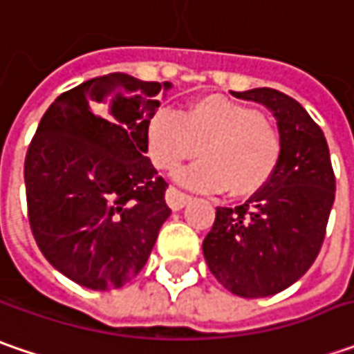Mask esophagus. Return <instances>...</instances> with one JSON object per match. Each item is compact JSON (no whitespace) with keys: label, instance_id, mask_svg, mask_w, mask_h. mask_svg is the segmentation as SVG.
Instances as JSON below:
<instances>
[{"label":"esophagus","instance_id":"34e87169","mask_svg":"<svg viewBox=\"0 0 354 354\" xmlns=\"http://www.w3.org/2000/svg\"><path fill=\"white\" fill-rule=\"evenodd\" d=\"M165 201H167V205H169L171 211H181L185 205L191 201L189 195H185L181 191H177L175 187H169L167 189V193H165Z\"/></svg>","mask_w":354,"mask_h":354}]
</instances>
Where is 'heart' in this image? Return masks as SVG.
<instances>
[{
	"mask_svg": "<svg viewBox=\"0 0 354 354\" xmlns=\"http://www.w3.org/2000/svg\"><path fill=\"white\" fill-rule=\"evenodd\" d=\"M145 147L159 169L203 159L177 173V181L205 193L248 197L270 183L281 159V136L264 114L225 96H203L183 112L157 108L145 128Z\"/></svg>",
	"mask_w": 354,
	"mask_h": 354,
	"instance_id": "1",
	"label": "heart"
}]
</instances>
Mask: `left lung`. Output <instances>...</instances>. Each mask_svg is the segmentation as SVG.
Wrapping results in <instances>:
<instances>
[{
	"mask_svg": "<svg viewBox=\"0 0 354 354\" xmlns=\"http://www.w3.org/2000/svg\"><path fill=\"white\" fill-rule=\"evenodd\" d=\"M232 94L274 114L281 159L270 183L244 205L216 209L203 254L228 292L268 297L315 262L335 201V173L323 131L297 100L274 88Z\"/></svg>",
	"mask_w": 354,
	"mask_h": 354,
	"instance_id": "8db88e82",
	"label": "left lung"
}]
</instances>
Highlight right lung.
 <instances>
[{"mask_svg":"<svg viewBox=\"0 0 354 354\" xmlns=\"http://www.w3.org/2000/svg\"><path fill=\"white\" fill-rule=\"evenodd\" d=\"M171 82L112 73L48 106L25 157L27 211L48 264L88 290L138 276L171 209L145 128Z\"/></svg>","mask_w":354,"mask_h":354,"instance_id":"right-lung-1","label":"right lung"}]
</instances>
